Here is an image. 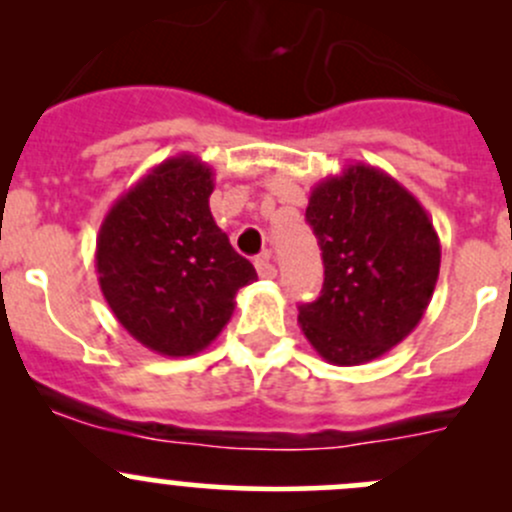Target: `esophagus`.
<instances>
[{"label":"esophagus","instance_id":"34e87169","mask_svg":"<svg viewBox=\"0 0 512 512\" xmlns=\"http://www.w3.org/2000/svg\"><path fill=\"white\" fill-rule=\"evenodd\" d=\"M255 267H257V275H260L262 280H275L277 277V267L275 262H272V252H265V255L257 257Z\"/></svg>","mask_w":512,"mask_h":512}]
</instances>
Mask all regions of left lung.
I'll return each instance as SVG.
<instances>
[{
  "instance_id": "left-lung-1",
  "label": "left lung",
  "mask_w": 512,
  "mask_h": 512,
  "mask_svg": "<svg viewBox=\"0 0 512 512\" xmlns=\"http://www.w3.org/2000/svg\"><path fill=\"white\" fill-rule=\"evenodd\" d=\"M307 223L322 247L324 287L299 307L304 337L329 364L379 359L431 302L441 270L436 227L416 195L366 163L314 185Z\"/></svg>"
}]
</instances>
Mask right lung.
Listing matches in <instances>:
<instances>
[{
    "mask_svg": "<svg viewBox=\"0 0 512 512\" xmlns=\"http://www.w3.org/2000/svg\"><path fill=\"white\" fill-rule=\"evenodd\" d=\"M213 168L180 153L148 170L103 218L96 272L113 317L163 356L203 352L257 280L210 213Z\"/></svg>",
    "mask_w": 512,
    "mask_h": 512,
    "instance_id": "add662e5",
    "label": "right lung"
}]
</instances>
